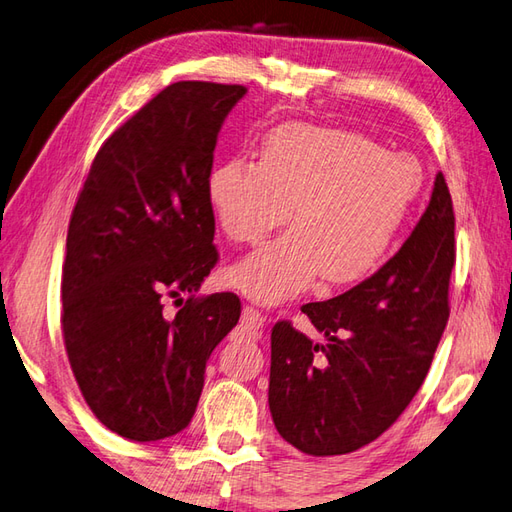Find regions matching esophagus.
<instances>
[{"label":"esophagus","instance_id":"34e87169","mask_svg":"<svg viewBox=\"0 0 512 512\" xmlns=\"http://www.w3.org/2000/svg\"><path fill=\"white\" fill-rule=\"evenodd\" d=\"M241 322H243V325H245L247 329H260V327L265 325V316L260 314L258 309H254V307L245 305V307H243V316H241Z\"/></svg>","mask_w":512,"mask_h":512}]
</instances>
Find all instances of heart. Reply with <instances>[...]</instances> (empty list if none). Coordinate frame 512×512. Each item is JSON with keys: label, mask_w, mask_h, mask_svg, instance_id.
I'll return each mask as SVG.
<instances>
[{"label": "heart", "mask_w": 512, "mask_h": 512, "mask_svg": "<svg viewBox=\"0 0 512 512\" xmlns=\"http://www.w3.org/2000/svg\"><path fill=\"white\" fill-rule=\"evenodd\" d=\"M422 185L420 161L362 134L278 125L258 163L232 159L207 176V201L236 243H258L294 205L296 227L236 263L229 283L263 305L300 294L320 274L329 285L360 283L391 252Z\"/></svg>", "instance_id": "heart-1"}]
</instances>
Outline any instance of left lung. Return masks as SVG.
Returning a JSON list of instances; mask_svg holds the SVG:
<instances>
[{"instance_id":"1","label":"left lung","mask_w":512,"mask_h":512,"mask_svg":"<svg viewBox=\"0 0 512 512\" xmlns=\"http://www.w3.org/2000/svg\"><path fill=\"white\" fill-rule=\"evenodd\" d=\"M455 214L444 174L398 254L344 294L302 305L325 340L271 329L269 411L283 440L327 457L371 444L420 391L448 322Z\"/></svg>"}]
</instances>
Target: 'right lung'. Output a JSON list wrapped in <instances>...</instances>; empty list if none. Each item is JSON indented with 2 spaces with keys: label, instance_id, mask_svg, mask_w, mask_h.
Here are the masks:
<instances>
[{
  "label": "right lung",
  "instance_id": "1",
  "mask_svg": "<svg viewBox=\"0 0 512 512\" xmlns=\"http://www.w3.org/2000/svg\"><path fill=\"white\" fill-rule=\"evenodd\" d=\"M245 92L210 81L161 90L101 145L70 216L61 276L70 369L97 420L134 442L190 424L205 364L241 318L232 291H194L218 263L207 201L216 139ZM181 293L191 298L165 317L164 300Z\"/></svg>",
  "mask_w": 512,
  "mask_h": 512
}]
</instances>
